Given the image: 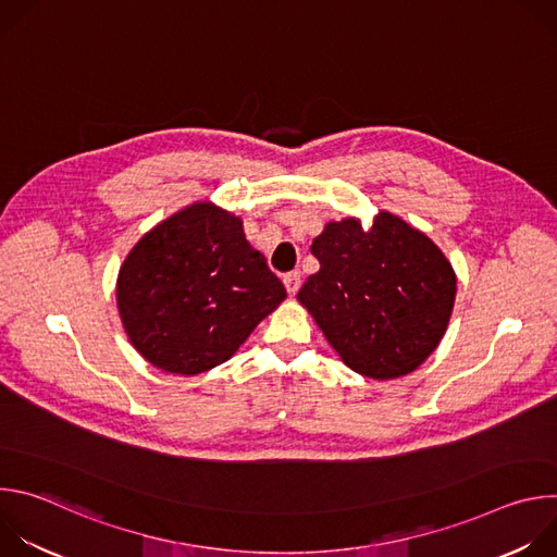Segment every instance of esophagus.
<instances>
[{
  "label": "esophagus",
  "mask_w": 557,
  "mask_h": 557,
  "mask_svg": "<svg viewBox=\"0 0 557 557\" xmlns=\"http://www.w3.org/2000/svg\"><path fill=\"white\" fill-rule=\"evenodd\" d=\"M299 284H301V275L299 271H290L284 275V286L288 290V295H295L299 290Z\"/></svg>",
  "instance_id": "obj_1"
}]
</instances>
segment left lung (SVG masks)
<instances>
[{
	"instance_id": "8db88e82",
	"label": "left lung",
	"mask_w": 557,
	"mask_h": 557,
	"mask_svg": "<svg viewBox=\"0 0 557 557\" xmlns=\"http://www.w3.org/2000/svg\"><path fill=\"white\" fill-rule=\"evenodd\" d=\"M320 271L297 293L344 363L370 379L417 370L441 344L456 297L451 264L428 235L381 211L370 231L326 224Z\"/></svg>"
}]
</instances>
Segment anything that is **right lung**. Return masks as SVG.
I'll return each instance as SVG.
<instances>
[{
    "label": "right lung",
    "instance_id": "obj_1",
    "mask_svg": "<svg viewBox=\"0 0 557 557\" xmlns=\"http://www.w3.org/2000/svg\"><path fill=\"white\" fill-rule=\"evenodd\" d=\"M284 297L280 277L247 243L240 218L209 202L145 233L116 284L134 348L174 374L224 363Z\"/></svg>",
    "mask_w": 557,
    "mask_h": 557
}]
</instances>
